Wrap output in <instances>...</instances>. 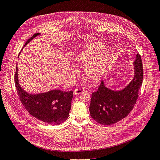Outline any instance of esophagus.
I'll use <instances>...</instances> for the list:
<instances>
[{
    "instance_id": "1",
    "label": "esophagus",
    "mask_w": 160,
    "mask_h": 160,
    "mask_svg": "<svg viewBox=\"0 0 160 160\" xmlns=\"http://www.w3.org/2000/svg\"><path fill=\"white\" fill-rule=\"evenodd\" d=\"M84 91H85V90L84 88H77L74 91V93L75 95H79V94L82 92H83Z\"/></svg>"
}]
</instances>
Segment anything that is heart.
Wrapping results in <instances>:
<instances>
[{
    "instance_id": "obj_1",
    "label": "heart",
    "mask_w": 160,
    "mask_h": 160,
    "mask_svg": "<svg viewBox=\"0 0 160 160\" xmlns=\"http://www.w3.org/2000/svg\"><path fill=\"white\" fill-rule=\"evenodd\" d=\"M105 47V44L102 42L93 43L80 51L74 57L75 61L77 62H87L84 67V72L91 79L96 80L102 76L106 66L112 57L111 51L107 50L102 52ZM98 54H100L99 56L97 55Z\"/></svg>"
}]
</instances>
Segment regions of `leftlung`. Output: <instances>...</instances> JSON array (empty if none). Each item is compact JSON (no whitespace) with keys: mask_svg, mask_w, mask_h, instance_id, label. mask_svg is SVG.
<instances>
[{"mask_svg":"<svg viewBox=\"0 0 160 160\" xmlns=\"http://www.w3.org/2000/svg\"><path fill=\"white\" fill-rule=\"evenodd\" d=\"M133 65V79L122 90H112L102 80L98 90L92 93L89 109L97 122L113 125L126 117L133 109L143 80L142 61L139 54L136 56Z\"/></svg>","mask_w":160,"mask_h":160,"instance_id":"8db88e82","label":"left lung"}]
</instances>
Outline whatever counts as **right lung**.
<instances>
[{
  "label": "right lung",
  "instance_id": "obj_1",
  "mask_svg": "<svg viewBox=\"0 0 160 160\" xmlns=\"http://www.w3.org/2000/svg\"><path fill=\"white\" fill-rule=\"evenodd\" d=\"M39 35L40 33H35L26 41L23 47ZM14 81L20 101L31 115L41 121L52 125H60L68 119L73 98L72 91L52 90L44 93H29L23 90L20 84L18 75V64Z\"/></svg>",
  "mask_w": 160,
  "mask_h": 160
}]
</instances>
